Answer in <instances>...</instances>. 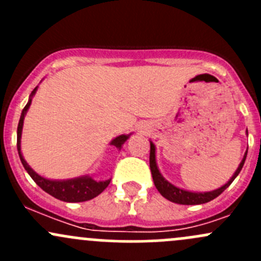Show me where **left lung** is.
Instances as JSON below:
<instances>
[{
	"label": "left lung",
	"mask_w": 261,
	"mask_h": 261,
	"mask_svg": "<svg viewBox=\"0 0 261 261\" xmlns=\"http://www.w3.org/2000/svg\"><path fill=\"white\" fill-rule=\"evenodd\" d=\"M247 135V130H246ZM247 150L245 152L243 160H241L240 165L238 167L236 172L233 173L232 177L230 178V180L226 184H223L220 188L215 189V191L210 192H192V191H186V189H181L179 187H175L174 184H172L170 181H168L162 175V173L159 172V168L156 164V156H155V145L152 144V141H150V170H151L152 180H154L155 187L159 191V193L162 194L164 198H167L168 201L174 202L178 204H202L207 203V202L212 201L216 197L220 196L231 183L233 179L239 175V173L241 172L244 167L245 159H246Z\"/></svg>",
	"instance_id": "obj_1"
}]
</instances>
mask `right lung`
<instances>
[{"instance_id": "add662e5", "label": "right lung", "mask_w": 261, "mask_h": 261, "mask_svg": "<svg viewBox=\"0 0 261 261\" xmlns=\"http://www.w3.org/2000/svg\"><path fill=\"white\" fill-rule=\"evenodd\" d=\"M36 91H38V87H35L34 91L31 92L28 103H26L22 112H21L20 121H18L17 126V151L23 168H25L26 172L29 173V175L33 178V180L35 181L43 191H45L46 193L55 197L57 199H60V201L64 202H84L94 198V197L98 196L99 193H102V192L107 188V186H109L111 179L97 181L92 177H89V175H82V177L72 178V179L62 180L48 179V178H44L41 177V175H39L38 173L26 163V160L23 159L22 152H21V134H22L23 118H25L26 112H28L29 107H30L31 101H33V97L35 96ZM130 136L131 134H128V135L117 136V138H115L114 140L110 143V145H114L115 147H117L118 150H121V147H122L125 141L127 140Z\"/></svg>"}]
</instances>
